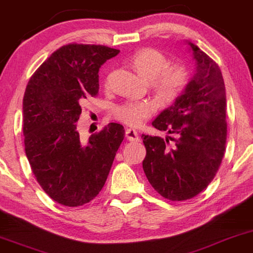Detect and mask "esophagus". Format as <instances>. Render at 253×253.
Returning <instances> with one entry per match:
<instances>
[{"label": "esophagus", "instance_id": "esophagus-1", "mask_svg": "<svg viewBox=\"0 0 253 253\" xmlns=\"http://www.w3.org/2000/svg\"><path fill=\"white\" fill-rule=\"evenodd\" d=\"M125 135H126L127 140L129 141H139V134L135 129H132V128H127L126 132H125Z\"/></svg>", "mask_w": 253, "mask_h": 253}]
</instances>
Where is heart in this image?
Instances as JSON below:
<instances>
[{
  "label": "heart",
  "instance_id": "1",
  "mask_svg": "<svg viewBox=\"0 0 253 253\" xmlns=\"http://www.w3.org/2000/svg\"><path fill=\"white\" fill-rule=\"evenodd\" d=\"M130 62L141 76L151 81V87L164 104L173 103L180 97L188 84V72L181 65L169 66V60L155 48L136 50ZM156 112L151 100H127L113 109L114 119L128 126H141Z\"/></svg>",
  "mask_w": 253,
  "mask_h": 253
}]
</instances>
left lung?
Returning <instances> with one entry per match:
<instances>
[{
    "mask_svg": "<svg viewBox=\"0 0 253 253\" xmlns=\"http://www.w3.org/2000/svg\"><path fill=\"white\" fill-rule=\"evenodd\" d=\"M188 45L197 62L193 79L173 105L153 121L155 128L176 137L141 136L147 150L144 173L151 186L171 201L192 199L206 190L221 166L227 142L221 69L199 47Z\"/></svg>",
    "mask_w": 253,
    "mask_h": 253,
    "instance_id": "left-lung-1",
    "label": "left lung"
}]
</instances>
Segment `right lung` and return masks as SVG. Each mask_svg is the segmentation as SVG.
I'll return each mask as SVG.
<instances>
[{
    "label": "right lung",
    "instance_id": "add662e5",
    "mask_svg": "<svg viewBox=\"0 0 253 253\" xmlns=\"http://www.w3.org/2000/svg\"><path fill=\"white\" fill-rule=\"evenodd\" d=\"M119 49L68 43L36 70L23 98L25 154L37 181L49 198L79 207L97 197L125 137L123 125L111 123L81 142V106L98 95V72Z\"/></svg>",
    "mask_w": 253,
    "mask_h": 253
}]
</instances>
